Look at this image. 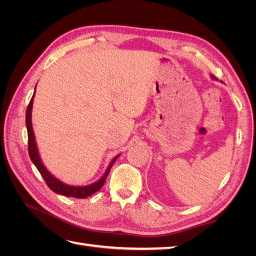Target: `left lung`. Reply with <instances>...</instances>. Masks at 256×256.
<instances>
[{
  "mask_svg": "<svg viewBox=\"0 0 256 256\" xmlns=\"http://www.w3.org/2000/svg\"><path fill=\"white\" fill-rule=\"evenodd\" d=\"M210 78H212V80H216V78H214V76H212V74H210Z\"/></svg>",
  "mask_w": 256,
  "mask_h": 256,
  "instance_id": "8db88e82",
  "label": "left lung"
}]
</instances>
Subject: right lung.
Returning a JSON list of instances; mask_svg holds the SVG:
<instances>
[{
    "mask_svg": "<svg viewBox=\"0 0 256 256\" xmlns=\"http://www.w3.org/2000/svg\"><path fill=\"white\" fill-rule=\"evenodd\" d=\"M36 90V88H35ZM35 90L32 99L28 106L26 109V129H28V154L30 158L32 160V162L34 164V166L37 168L38 171L42 174V176L44 177V182H47L48 187L53 191L58 193V194H62L65 196H72V198H85L92 194H94L95 192H97L98 190L102 189V187L104 186L106 176L109 174L110 170L112 168V166L114 164V162L116 161V159L118 158L120 154L114 157V159L110 162L109 166L106 168V172L104 173V175L99 178L97 182H95L94 184H90L88 186H72V184H67L63 182H60V180L52 175L47 168L44 166V164H42V158L40 152H38L37 148V144H36V138H35V134H34V130H33V125H32V109H33V102H34V96H35Z\"/></svg>",
    "mask_w": 256,
    "mask_h": 256,
    "instance_id": "add662e5",
    "label": "right lung"
}]
</instances>
